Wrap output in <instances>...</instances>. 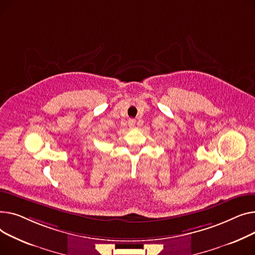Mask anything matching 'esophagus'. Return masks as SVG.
Segmentation results:
<instances>
[{
  "label": "esophagus",
  "instance_id": "obj_1",
  "mask_svg": "<svg viewBox=\"0 0 255 255\" xmlns=\"http://www.w3.org/2000/svg\"><path fill=\"white\" fill-rule=\"evenodd\" d=\"M128 124L129 128H133V127H134V124H136V121H134V119H128Z\"/></svg>",
  "mask_w": 255,
  "mask_h": 255
}]
</instances>
